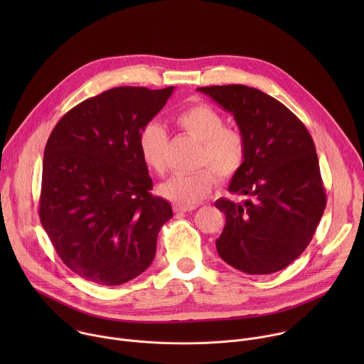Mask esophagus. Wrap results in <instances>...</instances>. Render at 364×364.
I'll return each instance as SVG.
<instances>
[{"label": "esophagus", "mask_w": 364, "mask_h": 364, "mask_svg": "<svg viewBox=\"0 0 364 364\" xmlns=\"http://www.w3.org/2000/svg\"><path fill=\"white\" fill-rule=\"evenodd\" d=\"M194 209H196V205H181V204H174V212H176V213L193 212Z\"/></svg>", "instance_id": "34e87169"}]
</instances>
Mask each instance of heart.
Instances as JSON below:
<instances>
[{
  "instance_id": "heart-1",
  "label": "heart",
  "mask_w": 364,
  "mask_h": 364,
  "mask_svg": "<svg viewBox=\"0 0 364 364\" xmlns=\"http://www.w3.org/2000/svg\"><path fill=\"white\" fill-rule=\"evenodd\" d=\"M178 128L201 141L198 164L210 166L190 174H174L164 181L159 191L163 197L181 204L194 205L209 196L216 184V174L220 178H230L242 167L246 142L243 135L233 128L225 127V118L205 103H196L174 117ZM168 134L157 122H148L139 134V152L145 166L157 174L166 170V149Z\"/></svg>"
}]
</instances>
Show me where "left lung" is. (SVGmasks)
<instances>
[{
    "label": "left lung",
    "instance_id": "left-lung-1",
    "mask_svg": "<svg viewBox=\"0 0 364 364\" xmlns=\"http://www.w3.org/2000/svg\"><path fill=\"white\" fill-rule=\"evenodd\" d=\"M197 90L233 115L246 142L243 164L228 187L246 198L215 203L226 218L218 253L249 275L278 272L305 250L326 209L314 141L285 105L262 90L245 85Z\"/></svg>",
    "mask_w": 364,
    "mask_h": 364
}]
</instances>
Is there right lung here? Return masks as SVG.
Masks as SVG:
<instances>
[{
	"mask_svg": "<svg viewBox=\"0 0 364 364\" xmlns=\"http://www.w3.org/2000/svg\"><path fill=\"white\" fill-rule=\"evenodd\" d=\"M173 92L109 89L70 109L47 139L40 220L65 265L86 281L121 285L154 261L173 209L149 193L139 134Z\"/></svg>",
	"mask_w": 364,
	"mask_h": 364,
	"instance_id": "add662e5",
	"label": "right lung"
}]
</instances>
